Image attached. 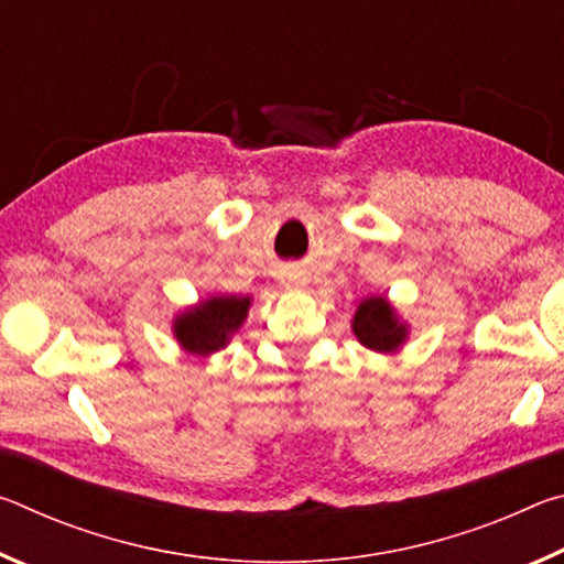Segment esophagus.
Listing matches in <instances>:
<instances>
[{
	"mask_svg": "<svg viewBox=\"0 0 564 564\" xmlns=\"http://www.w3.org/2000/svg\"><path fill=\"white\" fill-rule=\"evenodd\" d=\"M279 279L285 289H305V285H308V273L301 269H285Z\"/></svg>",
	"mask_w": 564,
	"mask_h": 564,
	"instance_id": "obj_1",
	"label": "esophagus"
}]
</instances>
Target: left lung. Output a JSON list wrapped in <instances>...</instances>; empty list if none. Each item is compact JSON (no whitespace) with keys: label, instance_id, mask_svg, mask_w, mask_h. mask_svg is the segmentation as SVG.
Instances as JSON below:
<instances>
[{"label":"left lung","instance_id":"1","mask_svg":"<svg viewBox=\"0 0 564 564\" xmlns=\"http://www.w3.org/2000/svg\"><path fill=\"white\" fill-rule=\"evenodd\" d=\"M350 328L360 346L376 352H398L410 336V326L400 318L395 305L386 295H366L358 301Z\"/></svg>","mask_w":564,"mask_h":564}]
</instances>
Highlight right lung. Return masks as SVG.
<instances>
[{
	"label": "right lung",
	"instance_id": "add662e5",
	"mask_svg": "<svg viewBox=\"0 0 564 564\" xmlns=\"http://www.w3.org/2000/svg\"><path fill=\"white\" fill-rule=\"evenodd\" d=\"M251 301V295L241 293H214L196 305H188V308L176 313L174 326H171L176 343L191 356H214L241 330Z\"/></svg>",
	"mask_w": 564,
	"mask_h": 564
}]
</instances>
